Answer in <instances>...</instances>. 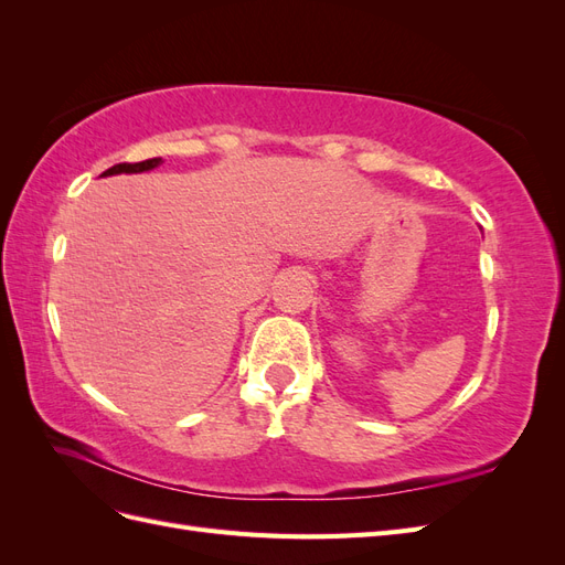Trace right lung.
I'll return each mask as SVG.
<instances>
[{
	"instance_id": "obj_1",
	"label": "right lung",
	"mask_w": 565,
	"mask_h": 565,
	"mask_svg": "<svg viewBox=\"0 0 565 565\" xmlns=\"http://www.w3.org/2000/svg\"><path fill=\"white\" fill-rule=\"evenodd\" d=\"M162 160L160 158H152V160H143V162H122V164H115L110 169H106L100 177H113V174H131V172H148V169L158 167Z\"/></svg>"
}]
</instances>
